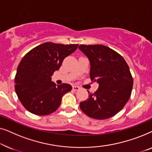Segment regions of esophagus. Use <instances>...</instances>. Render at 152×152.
<instances>
[{
  "label": "esophagus",
  "mask_w": 152,
  "mask_h": 152,
  "mask_svg": "<svg viewBox=\"0 0 152 152\" xmlns=\"http://www.w3.org/2000/svg\"><path fill=\"white\" fill-rule=\"evenodd\" d=\"M80 88L77 86H72V90L73 91H78L80 90Z\"/></svg>",
  "instance_id": "esophagus-1"
}]
</instances>
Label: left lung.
Masks as SVG:
<instances>
[{"mask_svg":"<svg viewBox=\"0 0 152 152\" xmlns=\"http://www.w3.org/2000/svg\"><path fill=\"white\" fill-rule=\"evenodd\" d=\"M79 49L90 61V77L99 84L88 99L80 103L82 111L97 120L115 115L129 99L133 79L129 68L121 55L103 45H80Z\"/></svg>","mask_w":152,"mask_h":152,"instance_id":"1","label":"left lung"}]
</instances>
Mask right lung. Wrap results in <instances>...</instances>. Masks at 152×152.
<instances>
[{"label":"right lung","mask_w":152,"mask_h":152,"mask_svg":"<svg viewBox=\"0 0 152 152\" xmlns=\"http://www.w3.org/2000/svg\"><path fill=\"white\" fill-rule=\"evenodd\" d=\"M77 46L47 42L24 56L16 70L15 91L28 111L46 115L59 108L63 95L71 91L72 86L68 84L57 86L51 76L59 69L64 58L75 51Z\"/></svg>","instance_id":"add662e5"}]
</instances>
